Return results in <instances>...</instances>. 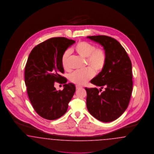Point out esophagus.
I'll list each match as a JSON object with an SVG mask.
<instances>
[{
  "instance_id": "esophagus-1",
  "label": "esophagus",
  "mask_w": 154,
  "mask_h": 154,
  "mask_svg": "<svg viewBox=\"0 0 154 154\" xmlns=\"http://www.w3.org/2000/svg\"><path fill=\"white\" fill-rule=\"evenodd\" d=\"M75 88H76V89H80L82 88V87L80 86V85H77L75 86Z\"/></svg>"
}]
</instances>
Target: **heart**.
<instances>
[{
	"label": "heart",
	"mask_w": 154,
	"mask_h": 154,
	"mask_svg": "<svg viewBox=\"0 0 154 154\" xmlns=\"http://www.w3.org/2000/svg\"><path fill=\"white\" fill-rule=\"evenodd\" d=\"M95 45L85 41H80L74 47L77 53L84 58H86L88 65L96 72H100L104 69L106 63L107 56L104 49L96 48ZM70 54L69 50L63 52L61 58L63 67L69 69V58ZM94 75V72L91 68L74 71L69 76L70 80L74 84L82 85L86 84Z\"/></svg>",
	"instance_id": "obj_1"
}]
</instances>
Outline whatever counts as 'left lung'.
Returning a JSON list of instances; mask_svg holds the SVG:
<instances>
[{"mask_svg": "<svg viewBox=\"0 0 154 154\" xmlns=\"http://www.w3.org/2000/svg\"><path fill=\"white\" fill-rule=\"evenodd\" d=\"M101 44L106 53V63L102 72L91 81L97 88H87V107L97 119L109 122L119 117L127 109L133 89L132 63L124 48L114 38L88 36ZM105 90L101 92V89Z\"/></svg>", "mask_w": 154, "mask_h": 154, "instance_id": "left-lung-1", "label": "left lung"}]
</instances>
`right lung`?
<instances>
[{
  "mask_svg": "<svg viewBox=\"0 0 154 154\" xmlns=\"http://www.w3.org/2000/svg\"><path fill=\"white\" fill-rule=\"evenodd\" d=\"M75 41L63 37H52L37 45L30 52L25 69V82L30 103L42 118L55 120L66 113L75 91V85L67 82L61 58ZM55 82L64 84L57 91Z\"/></svg>",
  "mask_w": 154,
  "mask_h": 154,
  "instance_id": "right-lung-1",
  "label": "right lung"
}]
</instances>
